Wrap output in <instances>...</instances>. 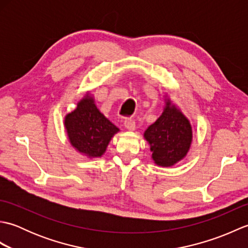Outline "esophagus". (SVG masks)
Listing matches in <instances>:
<instances>
[{"label":"esophagus","instance_id":"34e87169","mask_svg":"<svg viewBox=\"0 0 248 248\" xmlns=\"http://www.w3.org/2000/svg\"><path fill=\"white\" fill-rule=\"evenodd\" d=\"M124 124L125 129L129 131H133L135 129V121L133 118H125Z\"/></svg>","mask_w":248,"mask_h":248}]
</instances>
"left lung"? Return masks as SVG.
I'll list each match as a JSON object with an SVG mask.
<instances>
[{"instance_id": "1", "label": "left lung", "mask_w": 248, "mask_h": 248, "mask_svg": "<svg viewBox=\"0 0 248 248\" xmlns=\"http://www.w3.org/2000/svg\"><path fill=\"white\" fill-rule=\"evenodd\" d=\"M156 165L170 167L186 157L192 144L193 132L188 119L170 99L155 124L144 133Z\"/></svg>"}]
</instances>
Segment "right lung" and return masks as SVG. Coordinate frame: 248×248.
I'll return each instance as SVG.
<instances>
[{
  "label": "right lung",
  "mask_w": 248,
  "mask_h": 248,
  "mask_svg": "<svg viewBox=\"0 0 248 248\" xmlns=\"http://www.w3.org/2000/svg\"><path fill=\"white\" fill-rule=\"evenodd\" d=\"M65 129L73 148L88 157H100L119 129L100 112L87 93L65 117Z\"/></svg>",
  "instance_id": "obj_1"
}]
</instances>
